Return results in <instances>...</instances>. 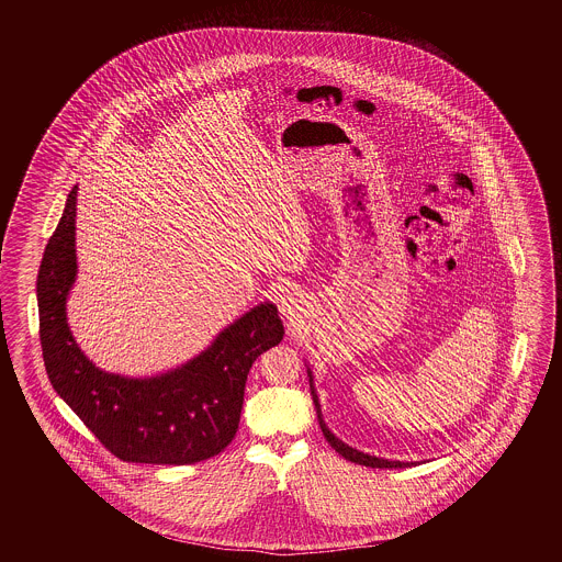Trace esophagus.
<instances>
[{"mask_svg":"<svg viewBox=\"0 0 562 562\" xmlns=\"http://www.w3.org/2000/svg\"><path fill=\"white\" fill-rule=\"evenodd\" d=\"M299 303H301V299H299V292H296V290H282L280 296H278V306H280V311H282L284 315H294V313L299 311Z\"/></svg>","mask_w":562,"mask_h":562,"instance_id":"1","label":"esophagus"}]
</instances>
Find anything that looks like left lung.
I'll return each instance as SVG.
<instances>
[{
    "label": "left lung",
    "instance_id": "obj_1",
    "mask_svg": "<svg viewBox=\"0 0 562 562\" xmlns=\"http://www.w3.org/2000/svg\"><path fill=\"white\" fill-rule=\"evenodd\" d=\"M308 373V383H311V395H313V402H315V409H317V420H319V426H322V430H324V437L327 439V442L340 453L341 458H346L348 461H355L358 465H367V468H408V465H414L412 461H390L383 460V458H374V456H369V453H362V451H358V449H352V447H348L346 442H341L327 426H325L324 418H322V408H319V400H317V393H315V387H313V374L311 371H306Z\"/></svg>",
    "mask_w": 562,
    "mask_h": 562
}]
</instances>
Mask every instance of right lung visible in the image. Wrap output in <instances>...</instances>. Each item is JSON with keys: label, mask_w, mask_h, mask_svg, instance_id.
<instances>
[{"label": "right lung", "mask_w": 562, "mask_h": 562, "mask_svg": "<svg viewBox=\"0 0 562 562\" xmlns=\"http://www.w3.org/2000/svg\"><path fill=\"white\" fill-rule=\"evenodd\" d=\"M76 195L71 189L36 278L38 334L53 390L123 461L188 465L218 456L237 435L245 381L256 358L282 341L272 303L251 308L200 357L148 379L104 373L78 348L66 301L76 280Z\"/></svg>", "instance_id": "obj_1"}]
</instances>
